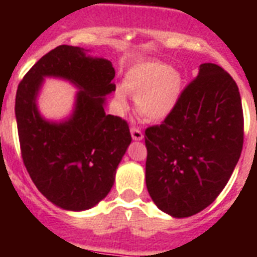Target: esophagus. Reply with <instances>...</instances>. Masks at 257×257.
<instances>
[{
    "label": "esophagus",
    "mask_w": 257,
    "mask_h": 257,
    "mask_svg": "<svg viewBox=\"0 0 257 257\" xmlns=\"http://www.w3.org/2000/svg\"><path fill=\"white\" fill-rule=\"evenodd\" d=\"M131 135H132L133 140H137V141L143 140V137H144L143 132H141L139 128H136V126H132V128H131Z\"/></svg>",
    "instance_id": "1"
}]
</instances>
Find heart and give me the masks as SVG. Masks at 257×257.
<instances>
[{"label": "heart", "instance_id": "b5f03b06", "mask_svg": "<svg viewBox=\"0 0 257 257\" xmlns=\"http://www.w3.org/2000/svg\"><path fill=\"white\" fill-rule=\"evenodd\" d=\"M124 89L116 90L120 108H126V93L135 97L136 108L148 121H160L176 108L183 92V76L179 70L160 61L137 64L124 78Z\"/></svg>", "mask_w": 257, "mask_h": 257}]
</instances>
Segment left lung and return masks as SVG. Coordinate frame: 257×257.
<instances>
[{
	"instance_id": "1",
	"label": "left lung",
	"mask_w": 257,
	"mask_h": 257,
	"mask_svg": "<svg viewBox=\"0 0 257 257\" xmlns=\"http://www.w3.org/2000/svg\"><path fill=\"white\" fill-rule=\"evenodd\" d=\"M145 181L152 200L173 217L196 215L227 185L241 155L239 88L216 64H201L160 125L145 129Z\"/></svg>"
}]
</instances>
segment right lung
<instances>
[{
  "label": "right lung",
  "mask_w": 257,
  "mask_h": 257,
  "mask_svg": "<svg viewBox=\"0 0 257 257\" xmlns=\"http://www.w3.org/2000/svg\"><path fill=\"white\" fill-rule=\"evenodd\" d=\"M46 75L66 78L82 90L74 116L54 124L39 116L35 96ZM114 69L78 46L60 45L34 64L16 94L20 148L38 191L57 207L84 211L108 195L116 169L132 141L128 122L105 114L104 96L116 89Z\"/></svg>",
  "instance_id": "right-lung-1"
}]
</instances>
